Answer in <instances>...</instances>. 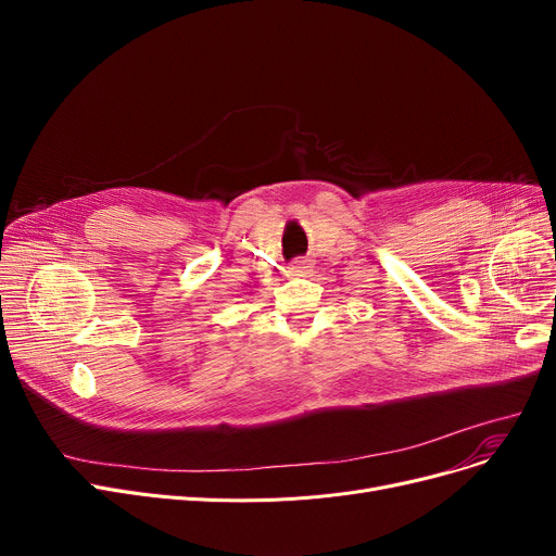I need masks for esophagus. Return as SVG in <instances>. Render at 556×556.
I'll return each mask as SVG.
<instances>
[{"instance_id":"34e87169","label":"esophagus","mask_w":556,"mask_h":556,"mask_svg":"<svg viewBox=\"0 0 556 556\" xmlns=\"http://www.w3.org/2000/svg\"><path fill=\"white\" fill-rule=\"evenodd\" d=\"M306 270H308V261L300 258V261H295V263H293V266H290L288 275H293V277H300V275H304Z\"/></svg>"}]
</instances>
